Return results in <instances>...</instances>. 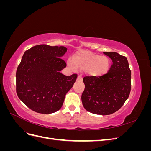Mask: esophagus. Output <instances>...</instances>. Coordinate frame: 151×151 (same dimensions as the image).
Wrapping results in <instances>:
<instances>
[{
	"label": "esophagus",
	"instance_id": "obj_1",
	"mask_svg": "<svg viewBox=\"0 0 151 151\" xmlns=\"http://www.w3.org/2000/svg\"><path fill=\"white\" fill-rule=\"evenodd\" d=\"M82 80H83V79H82V77L81 76H78V77H77V81H82Z\"/></svg>",
	"mask_w": 151,
	"mask_h": 151
}]
</instances>
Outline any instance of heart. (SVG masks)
Here are the masks:
<instances>
[{
  "label": "heart",
  "mask_w": 151,
  "mask_h": 151,
  "mask_svg": "<svg viewBox=\"0 0 151 151\" xmlns=\"http://www.w3.org/2000/svg\"><path fill=\"white\" fill-rule=\"evenodd\" d=\"M67 65L72 69L86 70L91 76L100 77L108 72L110 60L105 55H99L89 51H79L73 56L72 60L68 59Z\"/></svg>",
  "instance_id": "1"
}]
</instances>
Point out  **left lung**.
Returning a JSON list of instances; mask_svg holds the SVG:
<instances>
[{"label": "left lung", "mask_w": 151, "mask_h": 151, "mask_svg": "<svg viewBox=\"0 0 151 151\" xmlns=\"http://www.w3.org/2000/svg\"><path fill=\"white\" fill-rule=\"evenodd\" d=\"M113 64L107 74L100 77L86 76L81 99L84 108L94 114L108 115L118 111L129 98L131 71L127 58L116 52H103Z\"/></svg>", "instance_id": "8db88e82"}]
</instances>
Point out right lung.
<instances>
[{
	"label": "right lung",
	"instance_id": "obj_1",
	"mask_svg": "<svg viewBox=\"0 0 151 151\" xmlns=\"http://www.w3.org/2000/svg\"><path fill=\"white\" fill-rule=\"evenodd\" d=\"M67 50L65 47L38 45L24 52L16 71V93L33 111L50 114L62 106L77 77L60 73L67 65L61 58Z\"/></svg>",
	"mask_w": 151,
	"mask_h": 151
}]
</instances>
